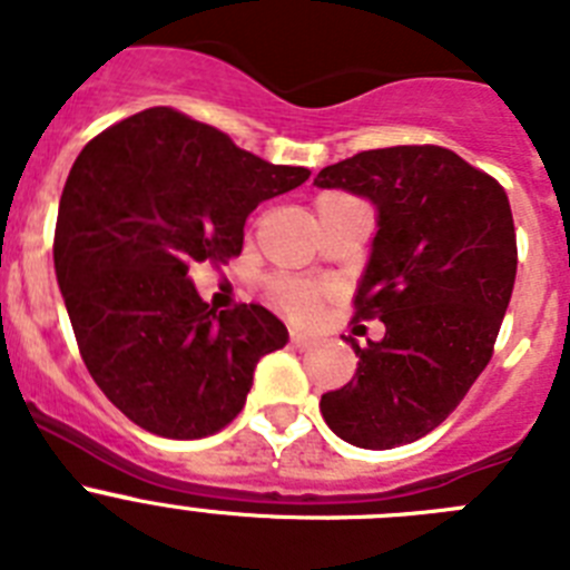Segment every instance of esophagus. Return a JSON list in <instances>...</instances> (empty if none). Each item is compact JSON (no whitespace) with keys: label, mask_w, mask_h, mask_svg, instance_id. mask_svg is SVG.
<instances>
[{"label":"esophagus","mask_w":570,"mask_h":570,"mask_svg":"<svg viewBox=\"0 0 570 570\" xmlns=\"http://www.w3.org/2000/svg\"><path fill=\"white\" fill-rule=\"evenodd\" d=\"M314 336H311V334H305V331H291V345H294L296 347V351H305V347H311V345H314Z\"/></svg>","instance_id":"34e87169"}]
</instances>
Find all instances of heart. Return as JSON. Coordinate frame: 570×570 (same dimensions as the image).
Masks as SVG:
<instances>
[{"label":"heart","instance_id":"heart-1","mask_svg":"<svg viewBox=\"0 0 570 570\" xmlns=\"http://www.w3.org/2000/svg\"><path fill=\"white\" fill-rule=\"evenodd\" d=\"M274 296L282 308L291 311V314H296V316H308L311 311L320 305V294H316L311 285H305V282H296V279L274 282Z\"/></svg>","mask_w":570,"mask_h":570}]
</instances>
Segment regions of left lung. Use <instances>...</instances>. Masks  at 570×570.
Wrapping results in <instances>:
<instances>
[{
	"label": "left lung",
	"mask_w": 570,
	"mask_h": 570,
	"mask_svg": "<svg viewBox=\"0 0 570 570\" xmlns=\"http://www.w3.org/2000/svg\"><path fill=\"white\" fill-rule=\"evenodd\" d=\"M316 188L376 208L356 316L385 325L356 374L322 394L340 440L387 451L434 431L485 371L517 279V234L497 179L440 145L362 150L322 168Z\"/></svg>",
	"instance_id": "obj_1"
}]
</instances>
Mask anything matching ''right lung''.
<instances>
[{"mask_svg": "<svg viewBox=\"0 0 570 570\" xmlns=\"http://www.w3.org/2000/svg\"><path fill=\"white\" fill-rule=\"evenodd\" d=\"M308 176L174 108L85 145L59 199L53 268L79 354L130 422L199 440L239 414L256 362L288 328L262 305L216 314L188 268L239 254L250 210Z\"/></svg>", "mask_w": 570, "mask_h": 570, "instance_id": "obj_1", "label": "right lung"}]
</instances>
